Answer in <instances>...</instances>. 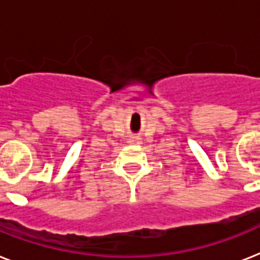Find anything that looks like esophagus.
Segmentation results:
<instances>
[{
  "label": "esophagus",
  "instance_id": "34e87169",
  "mask_svg": "<svg viewBox=\"0 0 260 260\" xmlns=\"http://www.w3.org/2000/svg\"><path fill=\"white\" fill-rule=\"evenodd\" d=\"M140 140L141 139L139 136H134L128 139V143H129V144H136V143H140Z\"/></svg>",
  "mask_w": 260,
  "mask_h": 260
}]
</instances>
